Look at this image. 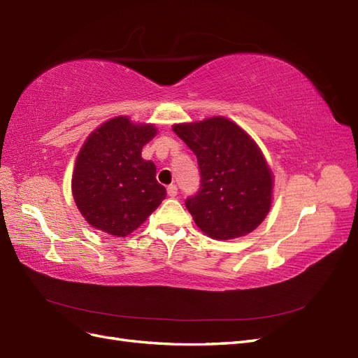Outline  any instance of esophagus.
Masks as SVG:
<instances>
[{
    "instance_id": "34e87169",
    "label": "esophagus",
    "mask_w": 358,
    "mask_h": 358,
    "mask_svg": "<svg viewBox=\"0 0 358 358\" xmlns=\"http://www.w3.org/2000/svg\"><path fill=\"white\" fill-rule=\"evenodd\" d=\"M167 194H169V197L175 199L178 196V187L176 185H169L167 187Z\"/></svg>"
}]
</instances>
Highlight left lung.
<instances>
[{"label":"left lung","instance_id":"8db88e82","mask_svg":"<svg viewBox=\"0 0 358 358\" xmlns=\"http://www.w3.org/2000/svg\"><path fill=\"white\" fill-rule=\"evenodd\" d=\"M173 131L197 157L200 189L185 204L199 229L216 241L254 231L270 210L273 188L254 140L224 116L176 124Z\"/></svg>","mask_w":358,"mask_h":358}]
</instances>
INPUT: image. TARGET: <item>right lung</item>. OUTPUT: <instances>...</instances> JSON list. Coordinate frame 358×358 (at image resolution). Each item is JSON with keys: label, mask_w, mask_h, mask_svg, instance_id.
I'll use <instances>...</instances> for the list:
<instances>
[{"label": "right lung", "mask_w": 358, "mask_h": 358, "mask_svg": "<svg viewBox=\"0 0 358 358\" xmlns=\"http://www.w3.org/2000/svg\"><path fill=\"white\" fill-rule=\"evenodd\" d=\"M155 134L154 125L117 116L86 138L71 189L76 206L94 229L125 237L166 199V188L155 179V164L142 158L143 146Z\"/></svg>", "instance_id": "add662e5"}]
</instances>
